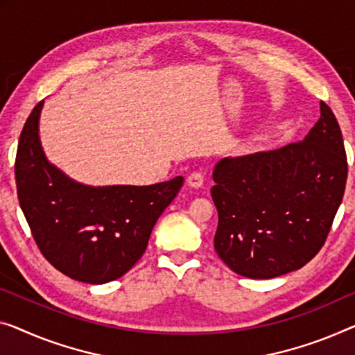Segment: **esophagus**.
<instances>
[{"mask_svg":"<svg viewBox=\"0 0 355 355\" xmlns=\"http://www.w3.org/2000/svg\"><path fill=\"white\" fill-rule=\"evenodd\" d=\"M204 182H205V178H204V173L202 172H193V173H189L188 178H187L188 187L196 188V189L202 187Z\"/></svg>","mask_w":355,"mask_h":355,"instance_id":"esophagus-1","label":"esophagus"}]
</instances>
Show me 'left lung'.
<instances>
[{
	"label": "left lung",
	"mask_w": 355,
	"mask_h": 355,
	"mask_svg": "<svg viewBox=\"0 0 355 355\" xmlns=\"http://www.w3.org/2000/svg\"><path fill=\"white\" fill-rule=\"evenodd\" d=\"M346 180L340 124L320 102V118L304 140L216 164L211 187L218 210L216 253L230 269L250 279L303 268L325 244Z\"/></svg>",
	"instance_id": "8db88e82"
}]
</instances>
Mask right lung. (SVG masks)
Wrapping results in <instances>:
<instances>
[{"instance_id":"right-lung-1","label":"right lung","mask_w":355,"mask_h":355,"mask_svg":"<svg viewBox=\"0 0 355 355\" xmlns=\"http://www.w3.org/2000/svg\"><path fill=\"white\" fill-rule=\"evenodd\" d=\"M40 102L22 129L15 156L17 198L42 257L86 284L118 279L140 260L157 218L175 199L183 177L150 187H86L46 159Z\"/></svg>"}]
</instances>
